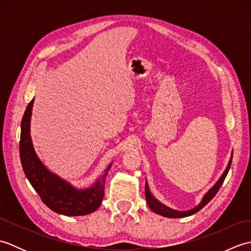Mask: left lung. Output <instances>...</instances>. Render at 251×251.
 <instances>
[{
    "mask_svg": "<svg viewBox=\"0 0 251 251\" xmlns=\"http://www.w3.org/2000/svg\"><path fill=\"white\" fill-rule=\"evenodd\" d=\"M231 164H232V159H230V162H228V165H227V167L226 169V172L223 173V175L221 176V178L219 179V181H218V182L209 190V192H208V193L204 196V199H202L201 204L197 207L193 208L192 210L177 211V210L170 209V208H168L166 206H164L163 204H161V202L156 201L151 195L150 191H149V189H148V184L146 183V200L148 201L149 207H150L154 212H156V214L164 216V217H167V218H181V217H188V216L195 214V212L200 211L202 207L206 206L208 202H209L212 199H214V196L218 193V191H219V189L221 188V185L223 184V181H225V179L226 177V175L228 173V169H230V167H231Z\"/></svg>",
    "mask_w": 251,
    "mask_h": 251,
    "instance_id": "8db88e82",
    "label": "left lung"
}]
</instances>
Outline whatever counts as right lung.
<instances>
[{
    "label": "right lung",
    "mask_w": 251,
    "mask_h": 251,
    "mask_svg": "<svg viewBox=\"0 0 251 251\" xmlns=\"http://www.w3.org/2000/svg\"><path fill=\"white\" fill-rule=\"evenodd\" d=\"M33 100H31L21 120L19 142L20 161L25 177L40 195L42 201L57 214L84 216L100 206L104 195V181L111 168L109 165L100 180L88 190H76L47 170L37 158L30 137V117Z\"/></svg>",
    "instance_id": "add662e5"
}]
</instances>
